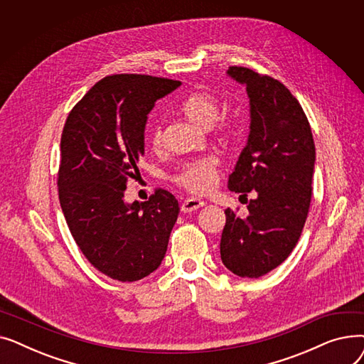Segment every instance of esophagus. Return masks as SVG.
Wrapping results in <instances>:
<instances>
[{"instance_id": "1", "label": "esophagus", "mask_w": 364, "mask_h": 364, "mask_svg": "<svg viewBox=\"0 0 364 364\" xmlns=\"http://www.w3.org/2000/svg\"><path fill=\"white\" fill-rule=\"evenodd\" d=\"M205 205L203 200L200 199H196V198H188L186 199L183 203H181V213L187 214V213H193V211H198L199 208H202Z\"/></svg>"}]
</instances>
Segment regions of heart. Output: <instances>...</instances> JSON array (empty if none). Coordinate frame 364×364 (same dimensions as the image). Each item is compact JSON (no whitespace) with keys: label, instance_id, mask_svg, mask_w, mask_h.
I'll use <instances>...</instances> for the list:
<instances>
[{"label":"heart","instance_id":"b5f03b06","mask_svg":"<svg viewBox=\"0 0 364 364\" xmlns=\"http://www.w3.org/2000/svg\"><path fill=\"white\" fill-rule=\"evenodd\" d=\"M181 112L184 117L198 127L209 128L217 121L220 114V102L215 95L206 91H196L190 94L181 103ZM150 143L158 147L161 143L159 127H155L150 132ZM218 161L214 156H206L183 165L176 176V181L193 193H205L211 188L217 180Z\"/></svg>","mask_w":364,"mask_h":364}]
</instances>
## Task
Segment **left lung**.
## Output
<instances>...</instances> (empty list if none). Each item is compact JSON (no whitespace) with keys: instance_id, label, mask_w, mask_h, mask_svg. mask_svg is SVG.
Returning <instances> with one entry per match:
<instances>
[{"instance_id":"1","label":"left lung","mask_w":364,"mask_h":364,"mask_svg":"<svg viewBox=\"0 0 364 364\" xmlns=\"http://www.w3.org/2000/svg\"><path fill=\"white\" fill-rule=\"evenodd\" d=\"M227 75L246 87L250 136L228 188L255 198L242 218L225 209L220 254L240 277L258 279L294 251L311 202L316 147L307 117L298 100L277 80L247 68L232 66Z\"/></svg>"}]
</instances>
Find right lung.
Listing matches in <instances>:
<instances>
[{"label":"right lung","mask_w":364,"mask_h":364,"mask_svg":"<svg viewBox=\"0 0 364 364\" xmlns=\"http://www.w3.org/2000/svg\"><path fill=\"white\" fill-rule=\"evenodd\" d=\"M180 81L106 76L70 110L60 141L59 199L69 230L103 274L136 282L161 265L180 208L166 190L127 203L124 192L144 155L147 114Z\"/></svg>","instance_id":"right-lung-1"}]
</instances>
